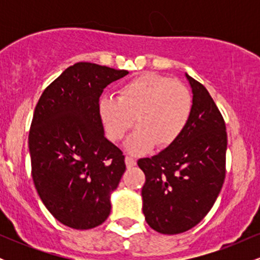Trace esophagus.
Wrapping results in <instances>:
<instances>
[{"label": "esophagus", "mask_w": 260, "mask_h": 260, "mask_svg": "<svg viewBox=\"0 0 260 260\" xmlns=\"http://www.w3.org/2000/svg\"><path fill=\"white\" fill-rule=\"evenodd\" d=\"M124 162H126L127 169L133 168V166H136V164H137L136 160L132 159V157H129V156H126V159H124Z\"/></svg>", "instance_id": "obj_1"}]
</instances>
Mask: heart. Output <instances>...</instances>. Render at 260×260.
I'll list each match as a JSON object with an SVG mask.
<instances>
[{
  "instance_id": "obj_1",
  "label": "heart",
  "mask_w": 260,
  "mask_h": 260,
  "mask_svg": "<svg viewBox=\"0 0 260 260\" xmlns=\"http://www.w3.org/2000/svg\"><path fill=\"white\" fill-rule=\"evenodd\" d=\"M193 111L192 92L186 85L161 74L148 72L128 80L118 96L104 95L99 116L106 137L117 142L136 121L137 129L124 142L134 155L148 153L155 144L168 148L182 136Z\"/></svg>"
}]
</instances>
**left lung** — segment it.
Returning <instances> with one entry per match:
<instances>
[{"instance_id": "obj_1", "label": "left lung", "mask_w": 260, "mask_h": 260, "mask_svg": "<svg viewBox=\"0 0 260 260\" xmlns=\"http://www.w3.org/2000/svg\"><path fill=\"white\" fill-rule=\"evenodd\" d=\"M193 111L182 136L157 155L138 160L145 174L143 214L164 235L194 228L215 203L225 180L228 134L205 86L186 73Z\"/></svg>"}]
</instances>
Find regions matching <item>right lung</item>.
Wrapping results in <instances>:
<instances>
[{"label":"right lung","instance_id":"obj_1","mask_svg":"<svg viewBox=\"0 0 260 260\" xmlns=\"http://www.w3.org/2000/svg\"><path fill=\"white\" fill-rule=\"evenodd\" d=\"M127 74L78 62L45 89L35 107L29 132L32 181L47 210L68 228H96L110 215L126 164L106 139L99 98Z\"/></svg>","mask_w":260,"mask_h":260}]
</instances>
